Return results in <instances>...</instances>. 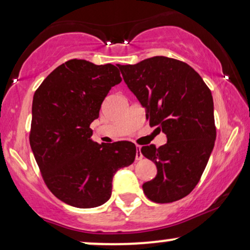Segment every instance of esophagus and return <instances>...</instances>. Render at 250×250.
Segmentation results:
<instances>
[{"instance_id": "esophagus-1", "label": "esophagus", "mask_w": 250, "mask_h": 250, "mask_svg": "<svg viewBox=\"0 0 250 250\" xmlns=\"http://www.w3.org/2000/svg\"><path fill=\"white\" fill-rule=\"evenodd\" d=\"M143 158V155L141 152V146H136V155H135V159L136 160H141Z\"/></svg>"}]
</instances>
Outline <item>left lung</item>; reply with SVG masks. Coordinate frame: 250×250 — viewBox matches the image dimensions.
<instances>
[{
    "label": "left lung",
    "instance_id": "left-lung-1",
    "mask_svg": "<svg viewBox=\"0 0 250 250\" xmlns=\"http://www.w3.org/2000/svg\"><path fill=\"white\" fill-rule=\"evenodd\" d=\"M119 69L146 108L149 124L167 136L159 148L142 146V155L157 166L156 177L143 184V192L158 204L182 199L199 182L214 148L211 92L192 67L172 58L152 57Z\"/></svg>",
    "mask_w": 250,
    "mask_h": 250
}]
</instances>
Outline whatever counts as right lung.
<instances>
[{"label": "right lung", "mask_w": 250, "mask_h": 250, "mask_svg": "<svg viewBox=\"0 0 250 250\" xmlns=\"http://www.w3.org/2000/svg\"><path fill=\"white\" fill-rule=\"evenodd\" d=\"M121 82L114 64L73 59L57 67L34 94L30 148L47 188L70 206L104 205L116 172L134 162V143L99 145L91 139V123Z\"/></svg>", "instance_id": "obj_1"}]
</instances>
